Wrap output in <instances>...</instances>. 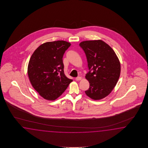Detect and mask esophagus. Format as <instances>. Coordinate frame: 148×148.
Returning <instances> with one entry per match:
<instances>
[{
	"instance_id": "34e87169",
	"label": "esophagus",
	"mask_w": 148,
	"mask_h": 148,
	"mask_svg": "<svg viewBox=\"0 0 148 148\" xmlns=\"http://www.w3.org/2000/svg\"><path fill=\"white\" fill-rule=\"evenodd\" d=\"M82 77H78L75 78V80H76L77 81H80V80H82Z\"/></svg>"
}]
</instances>
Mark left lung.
<instances>
[{
	"label": "left lung",
	"mask_w": 148,
	"mask_h": 148,
	"mask_svg": "<svg viewBox=\"0 0 148 148\" xmlns=\"http://www.w3.org/2000/svg\"><path fill=\"white\" fill-rule=\"evenodd\" d=\"M79 45L86 54L89 69L93 71L85 76L89 82L85 93L95 101L103 99L113 90L120 78V60L113 49L101 40L82 41Z\"/></svg>",
	"instance_id": "1"
}]
</instances>
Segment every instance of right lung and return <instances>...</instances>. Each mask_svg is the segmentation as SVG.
<instances>
[{"label":"right lung","mask_w":148,"mask_h":148,"mask_svg":"<svg viewBox=\"0 0 148 148\" xmlns=\"http://www.w3.org/2000/svg\"><path fill=\"white\" fill-rule=\"evenodd\" d=\"M71 43L65 41L47 42L35 50L27 67L28 78L41 97L55 101L66 90L73 80L64 73L62 58Z\"/></svg>","instance_id":"obj_1"}]
</instances>
